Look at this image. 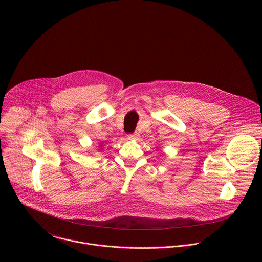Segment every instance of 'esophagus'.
Masks as SVG:
<instances>
[{
	"mask_svg": "<svg viewBox=\"0 0 262 262\" xmlns=\"http://www.w3.org/2000/svg\"><path fill=\"white\" fill-rule=\"evenodd\" d=\"M127 138H128L129 140H138V138H139V134H138V133L129 134V135L127 136Z\"/></svg>",
	"mask_w": 262,
	"mask_h": 262,
	"instance_id": "obj_1",
	"label": "esophagus"
}]
</instances>
